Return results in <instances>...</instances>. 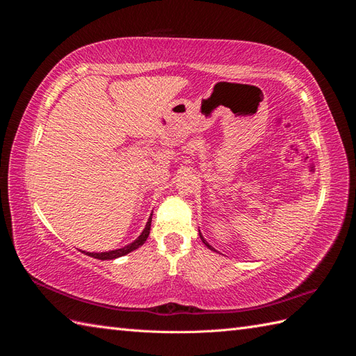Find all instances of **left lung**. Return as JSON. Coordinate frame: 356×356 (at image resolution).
Masks as SVG:
<instances>
[{
  "instance_id": "8db88e82",
  "label": "left lung",
  "mask_w": 356,
  "mask_h": 356,
  "mask_svg": "<svg viewBox=\"0 0 356 356\" xmlns=\"http://www.w3.org/2000/svg\"><path fill=\"white\" fill-rule=\"evenodd\" d=\"M199 236H200V239H202V242H203V243H204V245H207V246H208V248H209V250H212V251H215V250H213V248H212V246H211V245H209V243H208V242H207V241H204V239H203V236H202V233H200V232H199Z\"/></svg>"
}]
</instances>
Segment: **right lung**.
Instances as JSON below:
<instances>
[{"instance_id": "1", "label": "right lung", "mask_w": 356, "mask_h": 356, "mask_svg": "<svg viewBox=\"0 0 356 356\" xmlns=\"http://www.w3.org/2000/svg\"><path fill=\"white\" fill-rule=\"evenodd\" d=\"M153 215V213H152ZM149 227H152V217L148 218L147 224H145V229L143 230V233L138 236V239H135L132 243H129L123 248H120V250H114V251H106V252H88L89 257H93V258H98V260H114V258H118V257H123L129 252H132L135 250H138L139 246L144 245L148 234H149Z\"/></svg>"}]
</instances>
